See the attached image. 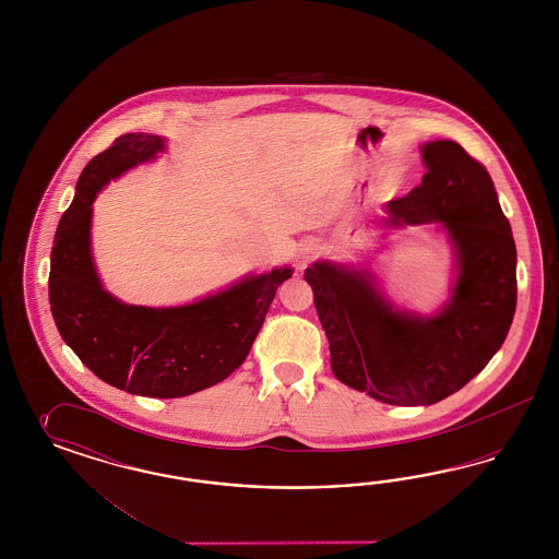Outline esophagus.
I'll list each match as a JSON object with an SVG mask.
<instances>
[{
    "label": "esophagus",
    "mask_w": 559,
    "mask_h": 559,
    "mask_svg": "<svg viewBox=\"0 0 559 559\" xmlns=\"http://www.w3.org/2000/svg\"><path fill=\"white\" fill-rule=\"evenodd\" d=\"M318 255V246L313 243V241H307V243H304V248H301V254H299V269H305L313 258Z\"/></svg>",
    "instance_id": "1"
}]
</instances>
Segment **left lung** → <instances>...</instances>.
<instances>
[{
    "label": "left lung",
    "instance_id": "left-lung-1",
    "mask_svg": "<svg viewBox=\"0 0 559 559\" xmlns=\"http://www.w3.org/2000/svg\"><path fill=\"white\" fill-rule=\"evenodd\" d=\"M423 185L385 204L390 227L440 223L457 254L451 299L432 318L393 309L367 271H305L340 381L391 406H430L469 383L507 338L516 246L488 169L455 141L423 147Z\"/></svg>",
    "mask_w": 559,
    "mask_h": 559
}]
</instances>
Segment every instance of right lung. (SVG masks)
Instances as JSON below:
<instances>
[{
    "label": "right lung",
    "instance_id": "obj_1",
    "mask_svg": "<svg viewBox=\"0 0 559 559\" xmlns=\"http://www.w3.org/2000/svg\"><path fill=\"white\" fill-rule=\"evenodd\" d=\"M164 152V139L127 133L85 166L51 250L49 301L61 338L104 383L145 397L206 390L246 360L276 288L293 271L246 276L180 307L120 304L102 288L92 260V203L102 188Z\"/></svg>",
    "mask_w": 559,
    "mask_h": 559
}]
</instances>
